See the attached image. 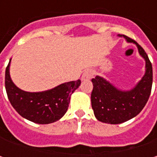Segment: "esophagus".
Here are the masks:
<instances>
[{"label": "esophagus", "instance_id": "obj_1", "mask_svg": "<svg viewBox=\"0 0 157 157\" xmlns=\"http://www.w3.org/2000/svg\"><path fill=\"white\" fill-rule=\"evenodd\" d=\"M93 76H94V71H93V70H86V71H84L83 75H82L81 79L82 80H89V79H91V78H93Z\"/></svg>", "mask_w": 157, "mask_h": 157}]
</instances>
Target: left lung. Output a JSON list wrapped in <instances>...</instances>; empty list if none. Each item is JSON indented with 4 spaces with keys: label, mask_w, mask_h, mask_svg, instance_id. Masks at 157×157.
I'll list each match as a JSON object with an SVG mask.
<instances>
[{
    "label": "left lung",
    "mask_w": 157,
    "mask_h": 157,
    "mask_svg": "<svg viewBox=\"0 0 157 157\" xmlns=\"http://www.w3.org/2000/svg\"><path fill=\"white\" fill-rule=\"evenodd\" d=\"M127 43L136 44L140 56L145 61V73L134 87L122 90L101 76L92 79L94 89L91 94L92 107L98 121L107 124H121L129 121L143 109L151 93L153 82L152 64L148 55L136 41L124 35Z\"/></svg>",
    "instance_id": "left-lung-1"
}]
</instances>
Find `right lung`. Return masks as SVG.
Wrapping results in <instances>:
<instances>
[{
    "label": "right lung",
    "mask_w": 157,
    "mask_h": 157,
    "mask_svg": "<svg viewBox=\"0 0 157 157\" xmlns=\"http://www.w3.org/2000/svg\"><path fill=\"white\" fill-rule=\"evenodd\" d=\"M5 71V88L12 106L21 117L37 124L53 123L60 120L68 109L71 94L81 81L65 82L43 92H26L17 87L12 81L9 68Z\"/></svg>",
    "instance_id": "right-lung-1"
}]
</instances>
